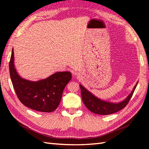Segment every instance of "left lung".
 Returning a JSON list of instances; mask_svg holds the SVG:
<instances>
[{"label":"left lung","mask_w":149,"mask_h":149,"mask_svg":"<svg viewBox=\"0 0 149 149\" xmlns=\"http://www.w3.org/2000/svg\"><path fill=\"white\" fill-rule=\"evenodd\" d=\"M138 82H136L135 86L133 87L130 94H128V96L124 100L118 102H113L101 100V99L94 96L92 93H91L89 91L87 90L81 84H79V86L81 87L82 101L87 108L95 114L107 115V114L118 112L120 110L123 109L127 106L133 93H134Z\"/></svg>","instance_id":"8db88e82"}]
</instances>
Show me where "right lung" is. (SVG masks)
Returning a JSON list of instances; mask_svg holds the SVG:
<instances>
[{"instance_id":"right-lung-1","label":"right lung","mask_w":149,"mask_h":149,"mask_svg":"<svg viewBox=\"0 0 149 149\" xmlns=\"http://www.w3.org/2000/svg\"><path fill=\"white\" fill-rule=\"evenodd\" d=\"M11 81L19 100L26 107L50 113L58 107L65 87L72 79L70 72H58L38 81L22 78L14 66V49L9 62Z\"/></svg>"}]
</instances>
